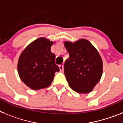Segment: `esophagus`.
<instances>
[{
    "label": "esophagus",
    "instance_id": "1",
    "mask_svg": "<svg viewBox=\"0 0 123 123\" xmlns=\"http://www.w3.org/2000/svg\"><path fill=\"white\" fill-rule=\"evenodd\" d=\"M59 70H60L61 72H62L63 70H64V65L61 64L59 66Z\"/></svg>",
    "mask_w": 123,
    "mask_h": 123
}]
</instances>
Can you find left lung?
Here are the masks:
<instances>
[{
  "instance_id": "1",
  "label": "left lung",
  "mask_w": 123,
  "mask_h": 123,
  "mask_svg": "<svg viewBox=\"0 0 123 123\" xmlns=\"http://www.w3.org/2000/svg\"><path fill=\"white\" fill-rule=\"evenodd\" d=\"M69 57L64 64V74L70 87L80 93H90L100 81L103 62L100 54L88 40L66 41Z\"/></svg>"
}]
</instances>
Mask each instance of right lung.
<instances>
[{
	"mask_svg": "<svg viewBox=\"0 0 123 123\" xmlns=\"http://www.w3.org/2000/svg\"><path fill=\"white\" fill-rule=\"evenodd\" d=\"M53 41L44 38L36 39L25 49L18 62L20 79L33 90L49 87L59 68L55 64V55L51 51Z\"/></svg>",
	"mask_w": 123,
	"mask_h": 123,
	"instance_id": "right-lung-1",
	"label": "right lung"
}]
</instances>
